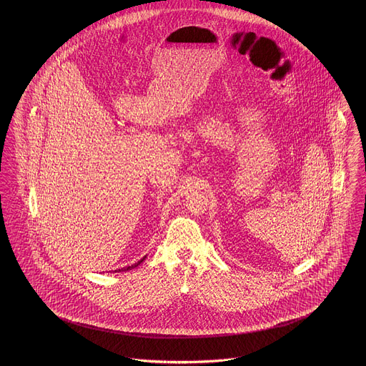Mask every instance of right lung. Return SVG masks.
<instances>
[{"instance_id": "right-lung-1", "label": "right lung", "mask_w": 366, "mask_h": 366, "mask_svg": "<svg viewBox=\"0 0 366 366\" xmlns=\"http://www.w3.org/2000/svg\"><path fill=\"white\" fill-rule=\"evenodd\" d=\"M144 257H146V256H144ZM144 259H141V260H139L138 263H135V264H132V266L124 267V268H122V269H119V271H129V269H132V268H135V267L139 266V264H141V263L144 262ZM115 272H117V271H115Z\"/></svg>"}]
</instances>
